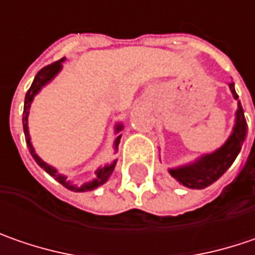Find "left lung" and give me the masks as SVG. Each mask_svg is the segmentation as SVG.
<instances>
[{
	"instance_id": "obj_1",
	"label": "left lung",
	"mask_w": 255,
	"mask_h": 255,
	"mask_svg": "<svg viewBox=\"0 0 255 255\" xmlns=\"http://www.w3.org/2000/svg\"><path fill=\"white\" fill-rule=\"evenodd\" d=\"M230 90L234 95V98L238 100L234 83H230ZM236 116H237V120H236L234 131L231 137L227 139V142L221 148L214 151L213 154H207L198 161H195L194 164L170 170V174L175 180H178L188 188L203 190L205 187L216 183L217 180L227 171L234 160L237 158L241 145L247 135V121H246L244 111L240 101H238V110Z\"/></svg>"
}]
</instances>
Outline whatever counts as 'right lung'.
<instances>
[{
    "label": "right lung",
    "instance_id": "obj_1",
    "mask_svg": "<svg viewBox=\"0 0 255 255\" xmlns=\"http://www.w3.org/2000/svg\"><path fill=\"white\" fill-rule=\"evenodd\" d=\"M64 61V58L60 60V61H55L50 64V65H47V67H44V68H41L38 72H37V75H35V78H34V81L31 84V87H29V90L27 91V95H25V103H24V113H22V127H24V134H25V141H27V145L28 148H29V152H31V155H32V158L37 161V164H38L41 168H44L45 171L48 172L50 175L52 177H55L62 185H65L68 190H72V191H87V190H94L97 188L98 185H101V184H104L110 178V175L113 174L114 171V167H116L117 160L113 162V164H110V165H106L104 168H98L97 170V178H95L94 181H91V183H87L81 185V187H74L71 184L68 183V181H65V177H62V175H57L55 174V170L48 165V164H45L44 161L39 158L38 155L35 154V151L32 148V145H31V139H29V132H28V111H29V107H31V103H32V100H34V95L38 93L39 90H41V87L42 85H45V84L48 83L50 80H52L54 77H55V74L61 70V62ZM121 126H118L117 127V131H120L121 129ZM120 138H121V135H118L116 139V142H114V145H116V148H118V144H120Z\"/></svg>",
    "mask_w": 255,
    "mask_h": 255
}]
</instances>
